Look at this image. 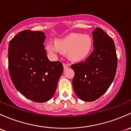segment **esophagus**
I'll list each match as a JSON object with an SVG mask.
<instances>
[{
    "label": "esophagus",
    "mask_w": 131,
    "mask_h": 131,
    "mask_svg": "<svg viewBox=\"0 0 131 131\" xmlns=\"http://www.w3.org/2000/svg\"><path fill=\"white\" fill-rule=\"evenodd\" d=\"M63 66H64V69H67L69 67V64H65V63H64V64H63Z\"/></svg>",
    "instance_id": "obj_1"
}]
</instances>
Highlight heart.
I'll return each instance as SVG.
<instances>
[{"label": "heart", "instance_id": "b5f03b06", "mask_svg": "<svg viewBox=\"0 0 131 131\" xmlns=\"http://www.w3.org/2000/svg\"><path fill=\"white\" fill-rule=\"evenodd\" d=\"M93 46V41L90 35L72 33L64 38L56 40L55 44L48 43L46 50L51 54H56L59 52L67 53L70 60L79 61L90 55Z\"/></svg>", "mask_w": 131, "mask_h": 131}]
</instances>
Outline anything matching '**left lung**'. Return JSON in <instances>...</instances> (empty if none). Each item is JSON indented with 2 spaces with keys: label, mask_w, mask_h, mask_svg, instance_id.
<instances>
[{
  "label": "left lung",
  "mask_w": 131,
  "mask_h": 131,
  "mask_svg": "<svg viewBox=\"0 0 131 131\" xmlns=\"http://www.w3.org/2000/svg\"><path fill=\"white\" fill-rule=\"evenodd\" d=\"M94 50L84 61L72 64V86L78 98L93 102L108 89L115 76L117 57L114 41L100 28L92 32Z\"/></svg>",
  "instance_id": "8db88e82"
}]
</instances>
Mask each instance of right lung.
Returning <instances> with one entry per match:
<instances>
[{"label":"right lung","instance_id":"1","mask_svg":"<svg viewBox=\"0 0 131 131\" xmlns=\"http://www.w3.org/2000/svg\"><path fill=\"white\" fill-rule=\"evenodd\" d=\"M45 33L22 31L9 41L8 67L17 91L38 103L50 100L63 72L62 64L50 61L44 48Z\"/></svg>","mask_w":131,"mask_h":131}]
</instances>
